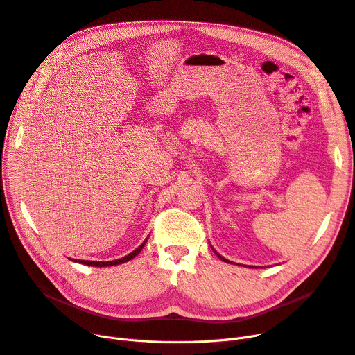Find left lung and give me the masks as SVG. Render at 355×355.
Listing matches in <instances>:
<instances>
[{"instance_id":"left-lung-1","label":"left lung","mask_w":355,"mask_h":355,"mask_svg":"<svg viewBox=\"0 0 355 355\" xmlns=\"http://www.w3.org/2000/svg\"><path fill=\"white\" fill-rule=\"evenodd\" d=\"M211 248H212V247H211ZM212 251H214V252H216V254H217V255H218V257H220V258L223 259V261H224V263H231V261H228V259H225L224 257H221V255H220V254H218V252H217V251H216L214 248H212ZM252 268H254V267H252Z\"/></svg>"}]
</instances>
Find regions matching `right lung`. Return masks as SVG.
<instances>
[{"mask_svg": "<svg viewBox=\"0 0 355 355\" xmlns=\"http://www.w3.org/2000/svg\"><path fill=\"white\" fill-rule=\"evenodd\" d=\"M146 243H147V240H146L143 244H141L138 248H135L132 252H130L128 255H125V257H123V258H120V259H114V261H87V259H78V263L85 264V266H91V267H111V266L123 264V263L130 261V259H132L141 250H143L144 245H146ZM73 261L77 263V259H73Z\"/></svg>", "mask_w": 355, "mask_h": 355, "instance_id": "add662e5", "label": "right lung"}]
</instances>
